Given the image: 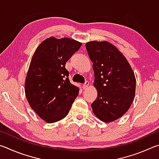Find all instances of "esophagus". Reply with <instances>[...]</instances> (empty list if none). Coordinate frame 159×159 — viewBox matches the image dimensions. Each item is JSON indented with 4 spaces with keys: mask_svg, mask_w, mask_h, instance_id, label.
<instances>
[{
    "mask_svg": "<svg viewBox=\"0 0 159 159\" xmlns=\"http://www.w3.org/2000/svg\"><path fill=\"white\" fill-rule=\"evenodd\" d=\"M88 85H89V82L88 81H85V83H84V84L83 85V89L85 90L88 87Z\"/></svg>",
    "mask_w": 159,
    "mask_h": 159,
    "instance_id": "34e87169",
    "label": "esophagus"
}]
</instances>
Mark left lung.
Masks as SVG:
<instances>
[{"label":"left lung","mask_w":159,"mask_h":159,"mask_svg":"<svg viewBox=\"0 0 159 159\" xmlns=\"http://www.w3.org/2000/svg\"><path fill=\"white\" fill-rule=\"evenodd\" d=\"M95 74L98 97L92 106L99 120L109 123L124 115L133 103L136 80L130 64L114 45L107 41L86 43Z\"/></svg>","instance_id":"obj_1"}]
</instances>
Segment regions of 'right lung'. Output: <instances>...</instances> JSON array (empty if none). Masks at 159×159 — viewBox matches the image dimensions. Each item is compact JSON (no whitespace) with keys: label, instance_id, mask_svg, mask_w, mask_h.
<instances>
[{"label":"right lung","instance_id":"obj_1","mask_svg":"<svg viewBox=\"0 0 159 159\" xmlns=\"http://www.w3.org/2000/svg\"><path fill=\"white\" fill-rule=\"evenodd\" d=\"M82 43L74 39L50 37L32 57L25 80V94L34 111L47 123L68 114L79 89L71 84L65 64Z\"/></svg>","mask_w":159,"mask_h":159}]
</instances>
